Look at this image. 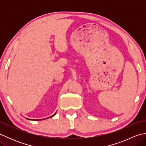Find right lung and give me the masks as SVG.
<instances>
[{"label": "right lung", "mask_w": 146, "mask_h": 146, "mask_svg": "<svg viewBox=\"0 0 146 146\" xmlns=\"http://www.w3.org/2000/svg\"><path fill=\"white\" fill-rule=\"evenodd\" d=\"M56 113L54 114V115H52V116H51V117H53L54 115H55V114H56ZM49 118V117H48ZM47 119H48V118H47ZM28 120H31V119H28Z\"/></svg>", "instance_id": "add662e5"}]
</instances>
